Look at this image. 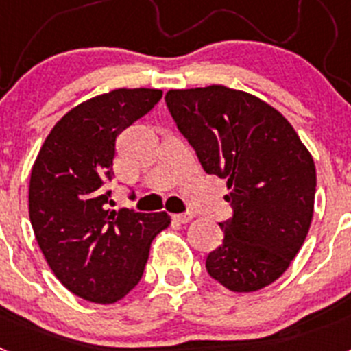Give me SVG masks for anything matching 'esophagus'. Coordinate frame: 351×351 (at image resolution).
<instances>
[{
    "mask_svg": "<svg viewBox=\"0 0 351 351\" xmlns=\"http://www.w3.org/2000/svg\"><path fill=\"white\" fill-rule=\"evenodd\" d=\"M195 218L193 213H182V214H173V219L178 223H182V225H186V223H190L191 219Z\"/></svg>",
    "mask_w": 351,
    "mask_h": 351,
    "instance_id": "obj_1",
    "label": "esophagus"
}]
</instances>
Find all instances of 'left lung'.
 <instances>
[{"instance_id": "1", "label": "left lung", "mask_w": 351, "mask_h": 351, "mask_svg": "<svg viewBox=\"0 0 351 351\" xmlns=\"http://www.w3.org/2000/svg\"><path fill=\"white\" fill-rule=\"evenodd\" d=\"M167 107L207 173L226 181L232 219L209 253L210 278L239 293L274 283L302 247L315 210L316 169L293 126L246 91L213 84L170 89Z\"/></svg>"}]
</instances>
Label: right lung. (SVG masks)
Listing matches in <instances>:
<instances>
[{
	"mask_svg": "<svg viewBox=\"0 0 351 351\" xmlns=\"http://www.w3.org/2000/svg\"><path fill=\"white\" fill-rule=\"evenodd\" d=\"M161 89H112L64 114L36 156L29 219L54 276L71 293L114 304L137 287L167 213L108 210L116 138L161 100Z\"/></svg>",
	"mask_w": 351,
	"mask_h": 351,
	"instance_id": "obj_1",
	"label": "right lung"
}]
</instances>
